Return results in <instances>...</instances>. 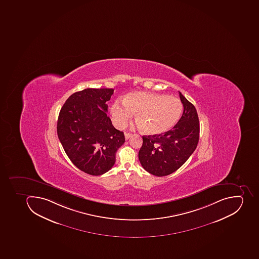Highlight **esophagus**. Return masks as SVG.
I'll use <instances>...</instances> for the list:
<instances>
[{"instance_id": "esophagus-1", "label": "esophagus", "mask_w": 259, "mask_h": 259, "mask_svg": "<svg viewBox=\"0 0 259 259\" xmlns=\"http://www.w3.org/2000/svg\"><path fill=\"white\" fill-rule=\"evenodd\" d=\"M132 134H130V133H125V134H124V137H125L126 140H128L130 138L132 137Z\"/></svg>"}]
</instances>
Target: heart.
Instances as JSON below:
<instances>
[{
  "mask_svg": "<svg viewBox=\"0 0 259 259\" xmlns=\"http://www.w3.org/2000/svg\"><path fill=\"white\" fill-rule=\"evenodd\" d=\"M183 105L179 99L150 92H133L124 103L116 101L111 108L112 120L118 128L126 126L134 114L147 135H160L170 131L179 122Z\"/></svg>",
  "mask_w": 259,
  "mask_h": 259,
  "instance_id": "1",
  "label": "heart"
}]
</instances>
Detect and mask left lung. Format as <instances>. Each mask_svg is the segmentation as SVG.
Segmentation results:
<instances>
[{"mask_svg":"<svg viewBox=\"0 0 259 259\" xmlns=\"http://www.w3.org/2000/svg\"><path fill=\"white\" fill-rule=\"evenodd\" d=\"M183 113L175 126L164 135L143 136L139 159L142 166L155 176L175 172L197 147L200 124L196 107L179 92Z\"/></svg>","mask_w":259,"mask_h":259,"instance_id":"8db88e82","label":"left lung"}]
</instances>
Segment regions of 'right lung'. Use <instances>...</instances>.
<instances>
[{
  "label": "right lung",
  "mask_w": 259,
  "mask_h": 259,
  "mask_svg": "<svg viewBox=\"0 0 259 259\" xmlns=\"http://www.w3.org/2000/svg\"><path fill=\"white\" fill-rule=\"evenodd\" d=\"M113 89L88 88L74 93L59 112L57 134L67 156L88 175H102L116 162L125 141L124 133L112 125L107 102Z\"/></svg>",
  "instance_id": "obj_1"
}]
</instances>
